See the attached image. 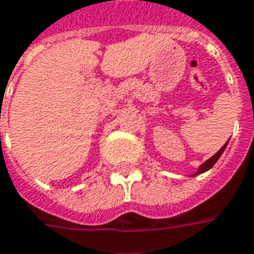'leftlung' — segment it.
Listing matches in <instances>:
<instances>
[{"label":"left lung","mask_w":254,"mask_h":254,"mask_svg":"<svg viewBox=\"0 0 254 254\" xmlns=\"http://www.w3.org/2000/svg\"><path fill=\"white\" fill-rule=\"evenodd\" d=\"M227 143H228V141H227ZM227 143H226V144H224V145H223L221 148H220L219 151H217V152H216V154H214L213 157L209 158V159H207L206 162H203V164H202L201 166H199V169H198V172H196L195 175H201V173H203V172H206V170L210 169V168H212V166H213V165L216 164V162H217V159H219L220 155L223 154V151L226 150ZM195 175H194V176H195Z\"/></svg>","instance_id":"left-lung-1"}]
</instances>
